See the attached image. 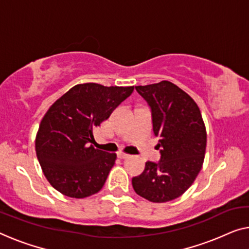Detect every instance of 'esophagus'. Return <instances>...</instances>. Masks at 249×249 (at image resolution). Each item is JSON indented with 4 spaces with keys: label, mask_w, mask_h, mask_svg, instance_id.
I'll list each match as a JSON object with an SVG mask.
<instances>
[{
    "label": "esophagus",
    "mask_w": 249,
    "mask_h": 249,
    "mask_svg": "<svg viewBox=\"0 0 249 249\" xmlns=\"http://www.w3.org/2000/svg\"><path fill=\"white\" fill-rule=\"evenodd\" d=\"M117 157L120 159H127V158H129V155L126 153H123V152H120V153L117 154Z\"/></svg>",
    "instance_id": "34e87169"
}]
</instances>
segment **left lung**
I'll return each instance as SVG.
<instances>
[{
    "label": "left lung",
    "instance_id": "obj_1",
    "mask_svg": "<svg viewBox=\"0 0 249 249\" xmlns=\"http://www.w3.org/2000/svg\"><path fill=\"white\" fill-rule=\"evenodd\" d=\"M135 89L151 108L161 158L145 163L142 174L132 179L133 188L148 201H171L190 188L202 168L206 126L198 105L177 85L163 80Z\"/></svg>",
    "mask_w": 249,
    "mask_h": 249
}]
</instances>
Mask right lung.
I'll use <instances>...</instances> for the list:
<instances>
[{
  "label": "right lung",
  "instance_id": "add662e5",
  "mask_svg": "<svg viewBox=\"0 0 249 249\" xmlns=\"http://www.w3.org/2000/svg\"><path fill=\"white\" fill-rule=\"evenodd\" d=\"M133 90L134 86L76 85L48 109L36 137V152L55 190L80 199L103 188L116 154L95 148L94 131Z\"/></svg>",
  "mask_w": 249,
  "mask_h": 249
}]
</instances>
